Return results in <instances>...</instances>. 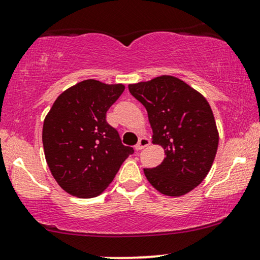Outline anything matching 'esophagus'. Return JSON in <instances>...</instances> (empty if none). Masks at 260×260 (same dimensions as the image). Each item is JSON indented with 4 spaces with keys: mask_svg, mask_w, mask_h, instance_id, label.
I'll return each mask as SVG.
<instances>
[{
    "mask_svg": "<svg viewBox=\"0 0 260 260\" xmlns=\"http://www.w3.org/2000/svg\"><path fill=\"white\" fill-rule=\"evenodd\" d=\"M148 145H150V140L148 138H144V137H143V138L139 139L138 144H137L134 148H136L137 151H139V150H143L144 148H146Z\"/></svg>",
    "mask_w": 260,
    "mask_h": 260,
    "instance_id": "34e87169",
    "label": "esophagus"
}]
</instances>
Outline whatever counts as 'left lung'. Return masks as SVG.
<instances>
[{"mask_svg":"<svg viewBox=\"0 0 260 260\" xmlns=\"http://www.w3.org/2000/svg\"><path fill=\"white\" fill-rule=\"evenodd\" d=\"M145 106L154 143L166 158L154 168H144L146 179L168 196H180L207 176L218 149L213 112L205 96L173 76H160L128 86Z\"/></svg>","mask_w":260,"mask_h":260,"instance_id":"left-lung-1","label":"left lung"}]
</instances>
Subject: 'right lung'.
I'll list each match as a JSON object with an SVG mask.
<instances>
[{
    "label": "right lung",
    "mask_w": 260,
    "mask_h": 260,
    "mask_svg": "<svg viewBox=\"0 0 260 260\" xmlns=\"http://www.w3.org/2000/svg\"><path fill=\"white\" fill-rule=\"evenodd\" d=\"M123 90V84L82 81L62 92L46 116L42 142L47 165L71 195H99L134 152L106 122V112Z\"/></svg>",
    "instance_id": "1"
}]
</instances>
